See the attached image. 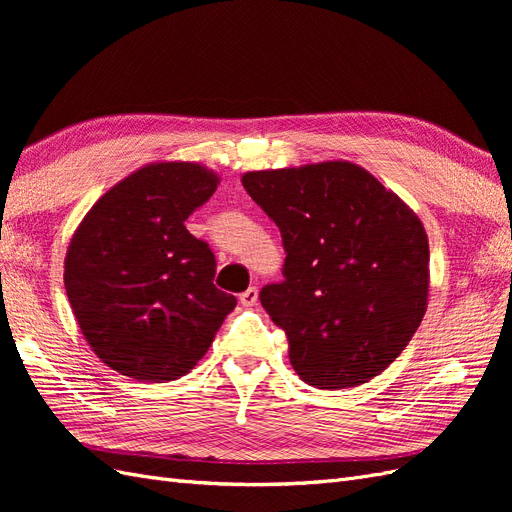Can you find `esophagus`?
<instances>
[{
  "instance_id": "1",
  "label": "esophagus",
  "mask_w": 512,
  "mask_h": 512,
  "mask_svg": "<svg viewBox=\"0 0 512 512\" xmlns=\"http://www.w3.org/2000/svg\"><path fill=\"white\" fill-rule=\"evenodd\" d=\"M239 301H241L243 307H254L256 301H258V290H256V286H250L245 292H241V294H239Z\"/></svg>"
}]
</instances>
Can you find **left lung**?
<instances>
[{"label": "left lung", "mask_w": 512, "mask_h": 512, "mask_svg": "<svg viewBox=\"0 0 512 512\" xmlns=\"http://www.w3.org/2000/svg\"><path fill=\"white\" fill-rule=\"evenodd\" d=\"M245 192L284 239V282L260 303L286 331L290 365L318 389H350L389 367L427 312L423 222L359 164L250 170Z\"/></svg>", "instance_id": "obj_1"}]
</instances>
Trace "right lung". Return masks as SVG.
<instances>
[{
  "instance_id": "obj_1",
  "label": "right lung",
  "mask_w": 512,
  "mask_h": 512,
  "mask_svg": "<svg viewBox=\"0 0 512 512\" xmlns=\"http://www.w3.org/2000/svg\"><path fill=\"white\" fill-rule=\"evenodd\" d=\"M218 183L198 162H151L102 194L74 230L68 301L91 350L121 376H185L235 309L213 286L209 245L183 224Z\"/></svg>"
}]
</instances>
